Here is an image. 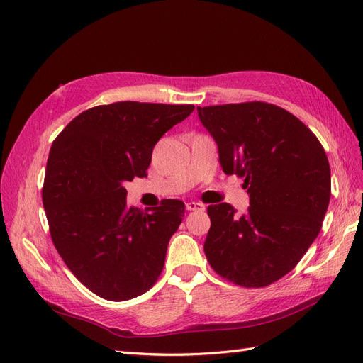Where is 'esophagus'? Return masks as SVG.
<instances>
[{
	"mask_svg": "<svg viewBox=\"0 0 363 363\" xmlns=\"http://www.w3.org/2000/svg\"><path fill=\"white\" fill-rule=\"evenodd\" d=\"M186 208H188V211H204V204H201V203H196V201H189V203H186Z\"/></svg>",
	"mask_w": 363,
	"mask_h": 363,
	"instance_id": "1",
	"label": "esophagus"
}]
</instances>
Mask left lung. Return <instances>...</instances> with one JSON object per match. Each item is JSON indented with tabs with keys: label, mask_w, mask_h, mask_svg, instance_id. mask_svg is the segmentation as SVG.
Listing matches in <instances>:
<instances>
[{
	"label": "left lung",
	"mask_w": 363,
	"mask_h": 363,
	"mask_svg": "<svg viewBox=\"0 0 363 363\" xmlns=\"http://www.w3.org/2000/svg\"><path fill=\"white\" fill-rule=\"evenodd\" d=\"M227 175L244 177L250 207H207L204 252L213 271L244 288H263L292 271L323 227L330 164L321 142L284 108L263 101L196 107Z\"/></svg>",
	"instance_id": "1"
}]
</instances>
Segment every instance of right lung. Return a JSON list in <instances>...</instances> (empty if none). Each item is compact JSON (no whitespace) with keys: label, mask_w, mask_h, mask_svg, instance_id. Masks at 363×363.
Masks as SVG:
<instances>
[{"label":"right lung","mask_w":363,"mask_h":363,"mask_svg":"<svg viewBox=\"0 0 363 363\" xmlns=\"http://www.w3.org/2000/svg\"><path fill=\"white\" fill-rule=\"evenodd\" d=\"M192 104L119 101L75 116L54 139L42 203L60 257L84 286L111 301L145 294L160 276L184 203L144 213L127 207L124 182L147 177L157 140Z\"/></svg>","instance_id":"add662e5"}]
</instances>
